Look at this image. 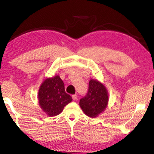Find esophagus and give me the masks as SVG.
<instances>
[{
	"mask_svg": "<svg viewBox=\"0 0 154 154\" xmlns=\"http://www.w3.org/2000/svg\"><path fill=\"white\" fill-rule=\"evenodd\" d=\"M72 98L74 101H76L78 99V96L76 94H74V95L72 96Z\"/></svg>",
	"mask_w": 154,
	"mask_h": 154,
	"instance_id": "obj_1",
	"label": "esophagus"
}]
</instances>
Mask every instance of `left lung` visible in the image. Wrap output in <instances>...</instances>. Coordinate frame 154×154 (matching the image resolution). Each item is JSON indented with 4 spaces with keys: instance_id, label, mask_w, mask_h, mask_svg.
<instances>
[{
    "instance_id": "8db88e82",
    "label": "left lung",
    "mask_w": 154,
    "mask_h": 154,
    "mask_svg": "<svg viewBox=\"0 0 154 154\" xmlns=\"http://www.w3.org/2000/svg\"><path fill=\"white\" fill-rule=\"evenodd\" d=\"M109 100V93L105 85L97 80L91 79L87 94L79 104L85 115L95 118L105 110Z\"/></svg>"
}]
</instances>
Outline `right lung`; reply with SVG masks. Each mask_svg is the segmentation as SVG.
I'll use <instances>...</instances> for the list:
<instances>
[{"label":"right lung","mask_w":154,"mask_h":154,"mask_svg":"<svg viewBox=\"0 0 154 154\" xmlns=\"http://www.w3.org/2000/svg\"><path fill=\"white\" fill-rule=\"evenodd\" d=\"M39 106L49 117L56 116L63 111L72 99L65 91L64 83L58 75L46 78L38 89Z\"/></svg>","instance_id":"obj_1"}]
</instances>
